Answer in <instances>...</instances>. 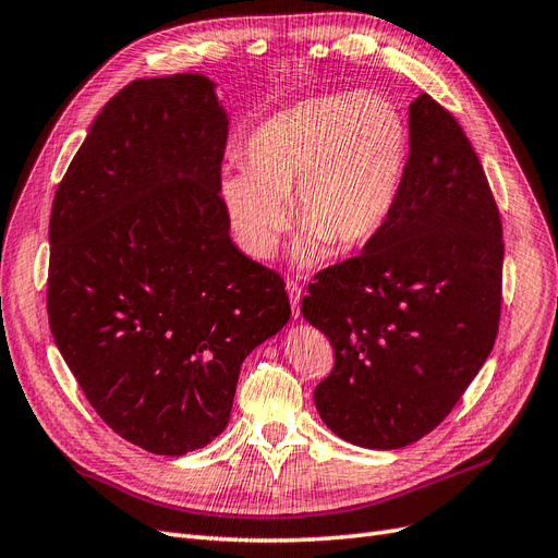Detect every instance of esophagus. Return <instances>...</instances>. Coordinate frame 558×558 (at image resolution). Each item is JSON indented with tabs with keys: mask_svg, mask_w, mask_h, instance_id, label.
Returning <instances> with one entry per match:
<instances>
[{
	"mask_svg": "<svg viewBox=\"0 0 558 558\" xmlns=\"http://www.w3.org/2000/svg\"><path fill=\"white\" fill-rule=\"evenodd\" d=\"M287 294H290V303H292L294 317H299V315H301V311H299V303H301V287H299L294 280H287Z\"/></svg>",
	"mask_w": 558,
	"mask_h": 558,
	"instance_id": "esophagus-1",
	"label": "esophagus"
}]
</instances>
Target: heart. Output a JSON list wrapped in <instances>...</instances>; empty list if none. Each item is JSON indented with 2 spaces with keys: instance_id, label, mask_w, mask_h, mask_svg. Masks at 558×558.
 I'll return each mask as SVG.
<instances>
[{
  "instance_id": "obj_1",
  "label": "heart",
  "mask_w": 558,
  "mask_h": 558,
  "mask_svg": "<svg viewBox=\"0 0 558 558\" xmlns=\"http://www.w3.org/2000/svg\"><path fill=\"white\" fill-rule=\"evenodd\" d=\"M247 170L225 172L220 195L243 251L274 257L296 218L305 225L292 259L315 266L373 243L393 220L411 168V133L400 110L377 94L303 100L247 137Z\"/></svg>"
}]
</instances>
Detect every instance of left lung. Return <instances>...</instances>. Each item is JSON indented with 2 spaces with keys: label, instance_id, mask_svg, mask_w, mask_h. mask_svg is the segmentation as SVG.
I'll list each match as a JSON object with an SVG mask.
<instances>
[{
  "label": "left lung",
  "instance_id": "left-lung-1",
  "mask_svg": "<svg viewBox=\"0 0 558 558\" xmlns=\"http://www.w3.org/2000/svg\"><path fill=\"white\" fill-rule=\"evenodd\" d=\"M411 168L393 220L359 257L307 284L301 313L336 352L315 388L349 444L418 441L458 404L499 331L501 216L460 123L421 94L409 106Z\"/></svg>",
  "mask_w": 558,
  "mask_h": 558
}]
</instances>
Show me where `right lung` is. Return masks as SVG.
<instances>
[{
	"label": "right lung",
	"mask_w": 558,
	"mask_h": 558,
	"mask_svg": "<svg viewBox=\"0 0 558 558\" xmlns=\"http://www.w3.org/2000/svg\"><path fill=\"white\" fill-rule=\"evenodd\" d=\"M227 126L206 75L135 80L94 119L52 202L54 344L96 414L156 456L220 435L241 363L292 315L282 278L232 243Z\"/></svg>",
	"instance_id": "add662e5"
}]
</instances>
